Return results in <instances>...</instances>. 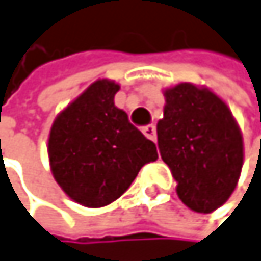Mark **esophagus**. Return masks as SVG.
I'll return each instance as SVG.
<instances>
[{
  "label": "esophagus",
  "mask_w": 261,
  "mask_h": 261,
  "mask_svg": "<svg viewBox=\"0 0 261 261\" xmlns=\"http://www.w3.org/2000/svg\"><path fill=\"white\" fill-rule=\"evenodd\" d=\"M142 133L150 139V141H156V128L155 125H147L142 128Z\"/></svg>",
  "instance_id": "esophagus-1"
}]
</instances>
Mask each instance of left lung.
I'll list each match as a JSON object with an SVG mask.
<instances>
[{"label":"left lung","mask_w":261,"mask_h":261,"mask_svg":"<svg viewBox=\"0 0 261 261\" xmlns=\"http://www.w3.org/2000/svg\"><path fill=\"white\" fill-rule=\"evenodd\" d=\"M156 125L163 161L181 202L212 213L233 193L243 167V138L227 105L208 89L181 83L164 92Z\"/></svg>","instance_id":"8db88e82"}]
</instances>
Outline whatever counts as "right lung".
I'll use <instances>...</instances> for the list:
<instances>
[{"label":"right lung","instance_id":"obj_1","mask_svg":"<svg viewBox=\"0 0 261 261\" xmlns=\"http://www.w3.org/2000/svg\"><path fill=\"white\" fill-rule=\"evenodd\" d=\"M119 84L98 80L56 117L48 139L53 175L84 206L119 199L142 166L158 160L156 145L116 108Z\"/></svg>","mask_w":261,"mask_h":261}]
</instances>
